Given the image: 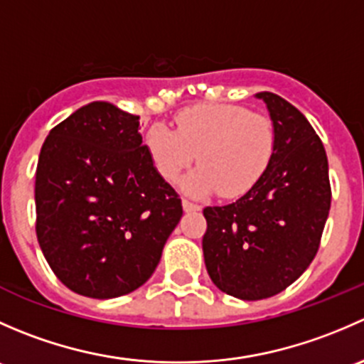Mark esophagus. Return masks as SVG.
Instances as JSON below:
<instances>
[{
	"label": "esophagus",
	"mask_w": 364,
	"mask_h": 364,
	"mask_svg": "<svg viewBox=\"0 0 364 364\" xmlns=\"http://www.w3.org/2000/svg\"><path fill=\"white\" fill-rule=\"evenodd\" d=\"M183 209H185L186 213H190V211H199L200 205H199V204L190 203V200H186V199H183Z\"/></svg>",
	"instance_id": "obj_1"
}]
</instances>
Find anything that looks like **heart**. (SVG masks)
Listing matches in <instances>:
<instances>
[{
  "mask_svg": "<svg viewBox=\"0 0 364 364\" xmlns=\"http://www.w3.org/2000/svg\"><path fill=\"white\" fill-rule=\"evenodd\" d=\"M146 146L161 178L178 181L199 161L183 181L196 197L216 192L225 199L245 196L262 178L273 159L277 132L264 114L230 104H204L176 116V130L156 123L149 128Z\"/></svg>",
  "mask_w": 364,
  "mask_h": 364,
  "instance_id": "heart-1",
  "label": "heart"
}]
</instances>
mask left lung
Segmentation results:
<instances>
[{
    "label": "left lung",
    "instance_id": "8db88e82",
    "mask_svg": "<svg viewBox=\"0 0 364 364\" xmlns=\"http://www.w3.org/2000/svg\"><path fill=\"white\" fill-rule=\"evenodd\" d=\"M277 132L262 178L236 203L204 208L205 269L225 294L245 301L285 291L306 271L331 208L328 156L306 117L262 91Z\"/></svg>",
    "mask_w": 364,
    "mask_h": 364
}]
</instances>
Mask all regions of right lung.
Masks as SVG:
<instances>
[{"instance_id": "1", "label": "right lung", "mask_w": 364, "mask_h": 364, "mask_svg": "<svg viewBox=\"0 0 364 364\" xmlns=\"http://www.w3.org/2000/svg\"><path fill=\"white\" fill-rule=\"evenodd\" d=\"M36 237L70 291L111 299L144 285L183 216L139 116L91 102L47 135L35 176Z\"/></svg>"}]
</instances>
